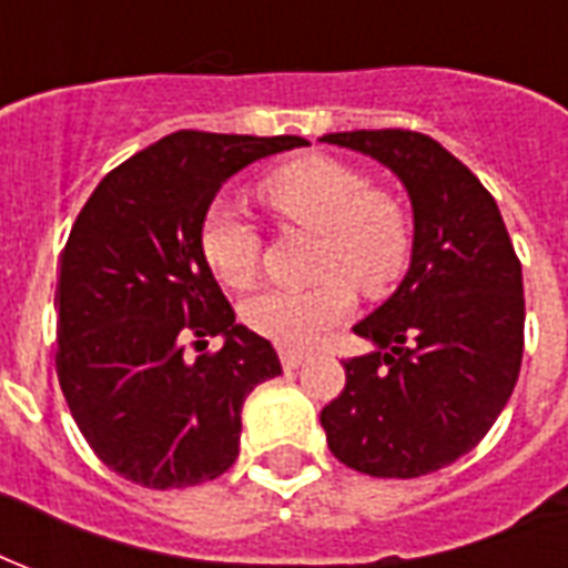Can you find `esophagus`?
I'll use <instances>...</instances> for the list:
<instances>
[{"label": "esophagus", "instance_id": "obj_1", "mask_svg": "<svg viewBox=\"0 0 568 568\" xmlns=\"http://www.w3.org/2000/svg\"><path fill=\"white\" fill-rule=\"evenodd\" d=\"M302 363H305V354H300V351H281V366L284 369H300Z\"/></svg>", "mask_w": 568, "mask_h": 568}]
</instances>
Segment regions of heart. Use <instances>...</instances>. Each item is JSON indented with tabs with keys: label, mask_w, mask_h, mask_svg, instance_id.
I'll use <instances>...</instances> for the list:
<instances>
[{
	"label": "heart",
	"mask_w": 568,
	"mask_h": 568,
	"mask_svg": "<svg viewBox=\"0 0 568 568\" xmlns=\"http://www.w3.org/2000/svg\"><path fill=\"white\" fill-rule=\"evenodd\" d=\"M260 196L284 223L321 239L314 251V287L263 290L244 302L242 317L256 335L287 351L317 345L354 312L351 284L378 296L403 278L412 260L408 211L354 165L333 156H305L268 172ZM199 247L226 287L256 278L260 235L230 199H214L199 226Z\"/></svg>",
	"instance_id": "b5f03b06"
}]
</instances>
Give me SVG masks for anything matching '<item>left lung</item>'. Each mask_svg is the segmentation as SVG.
Wrapping results in <instances>:
<instances>
[{
  "label": "left lung",
  "instance_id": "8db88e82",
  "mask_svg": "<svg viewBox=\"0 0 568 568\" xmlns=\"http://www.w3.org/2000/svg\"><path fill=\"white\" fill-rule=\"evenodd\" d=\"M378 160L415 214L412 266L354 326L375 351L345 359L321 412L326 445L372 478H417L469 454L508 403L524 357V278L496 199L436 139L412 130L329 132Z\"/></svg>",
  "mask_w": 568,
  "mask_h": 568
}]
</instances>
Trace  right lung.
<instances>
[{
  "label": "right lung",
  "instance_id": "right-lung-1",
  "mask_svg": "<svg viewBox=\"0 0 568 568\" xmlns=\"http://www.w3.org/2000/svg\"><path fill=\"white\" fill-rule=\"evenodd\" d=\"M302 144L172 132L111 169L78 214L53 300L57 378L87 445L126 481L193 487L239 457L244 399L281 375V359L235 324L199 226L226 178ZM205 334L224 347L193 361L186 342Z\"/></svg>",
  "mask_w": 568,
  "mask_h": 568
}]
</instances>
